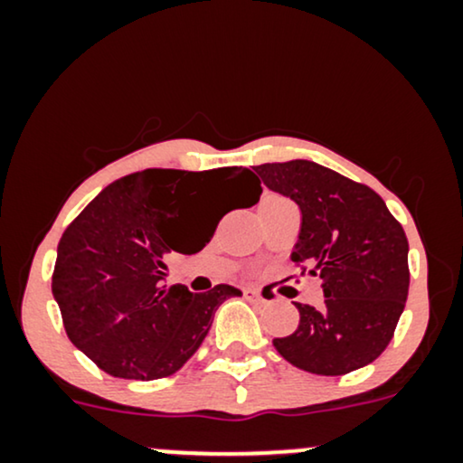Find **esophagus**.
Here are the masks:
<instances>
[{
    "label": "esophagus",
    "instance_id": "obj_1",
    "mask_svg": "<svg viewBox=\"0 0 463 463\" xmlns=\"http://www.w3.org/2000/svg\"><path fill=\"white\" fill-rule=\"evenodd\" d=\"M243 296H246V298H252V300H263L261 291L252 289V287H248V289H243Z\"/></svg>",
    "mask_w": 463,
    "mask_h": 463
}]
</instances>
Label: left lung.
<instances>
[{
	"mask_svg": "<svg viewBox=\"0 0 463 463\" xmlns=\"http://www.w3.org/2000/svg\"><path fill=\"white\" fill-rule=\"evenodd\" d=\"M268 189L298 204L302 224L291 261L324 279V307L296 302L300 324L276 337L280 357L311 374L364 368L394 337L407 302L409 243L385 202L313 161L254 167Z\"/></svg>",
	"mask_w": 463,
	"mask_h": 463,
	"instance_id": "obj_1",
	"label": "left lung"
}]
</instances>
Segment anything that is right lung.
Returning <instances> with one entry per match:
<instances>
[{
    "instance_id": "obj_1",
    "label": "right lung",
    "mask_w": 463,
    "mask_h": 463,
    "mask_svg": "<svg viewBox=\"0 0 463 463\" xmlns=\"http://www.w3.org/2000/svg\"><path fill=\"white\" fill-rule=\"evenodd\" d=\"M237 184L246 206L261 184L246 167L211 172L143 169L115 180L80 213L58 243L52 294L67 337L117 379L154 381L187 364L217 307L237 287L191 294L165 285L169 252L195 254L213 237L209 202Z\"/></svg>"
}]
</instances>
